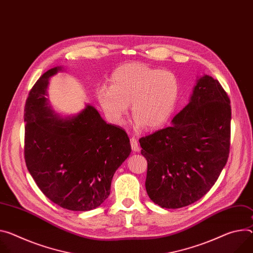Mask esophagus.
Returning <instances> with one entry per match:
<instances>
[{
	"label": "esophagus",
	"mask_w": 253,
	"mask_h": 253,
	"mask_svg": "<svg viewBox=\"0 0 253 253\" xmlns=\"http://www.w3.org/2000/svg\"><path fill=\"white\" fill-rule=\"evenodd\" d=\"M130 144H131V148L134 152H138L139 151V144H138V141H137V139L135 138V137H132V138L130 139Z\"/></svg>",
	"instance_id": "34e87169"
}]
</instances>
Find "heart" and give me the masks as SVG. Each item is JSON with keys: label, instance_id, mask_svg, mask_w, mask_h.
Returning <instances> with one entry per match:
<instances>
[{"label": "heart", "instance_id": "heart-1", "mask_svg": "<svg viewBox=\"0 0 253 253\" xmlns=\"http://www.w3.org/2000/svg\"><path fill=\"white\" fill-rule=\"evenodd\" d=\"M112 85L97 89L98 102L115 124H122L129 105L135 117L134 126L142 129L165 125L174 113L180 96L178 78L163 68L144 63H128L111 77Z\"/></svg>", "mask_w": 253, "mask_h": 253}]
</instances>
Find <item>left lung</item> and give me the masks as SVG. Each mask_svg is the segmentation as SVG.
<instances>
[{"label":"left lung","instance_id":"1","mask_svg":"<svg viewBox=\"0 0 253 253\" xmlns=\"http://www.w3.org/2000/svg\"><path fill=\"white\" fill-rule=\"evenodd\" d=\"M230 124V100L220 83L207 75L199 78L171 125L139 139L150 200L178 209L208 193L227 163Z\"/></svg>","mask_w":253,"mask_h":253}]
</instances>
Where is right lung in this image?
<instances>
[{
	"instance_id": "add662e5",
	"label": "right lung",
	"mask_w": 253,
	"mask_h": 253,
	"mask_svg": "<svg viewBox=\"0 0 253 253\" xmlns=\"http://www.w3.org/2000/svg\"><path fill=\"white\" fill-rule=\"evenodd\" d=\"M43 74L31 88L24 110L27 169L41 192L61 208L89 211L109 197L113 175L131 152L124 129L108 124L90 105L72 117H60L47 96Z\"/></svg>"
}]
</instances>
